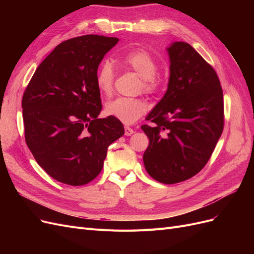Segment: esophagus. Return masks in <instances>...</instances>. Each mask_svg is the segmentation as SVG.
<instances>
[{
  "mask_svg": "<svg viewBox=\"0 0 254 254\" xmlns=\"http://www.w3.org/2000/svg\"><path fill=\"white\" fill-rule=\"evenodd\" d=\"M134 132V130L132 128H130L129 126H125V135H131Z\"/></svg>",
  "mask_w": 254,
  "mask_h": 254,
  "instance_id": "34e87169",
  "label": "esophagus"
}]
</instances>
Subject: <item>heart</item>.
<instances>
[{
    "label": "heart",
    "instance_id": "heart-1",
    "mask_svg": "<svg viewBox=\"0 0 254 254\" xmlns=\"http://www.w3.org/2000/svg\"><path fill=\"white\" fill-rule=\"evenodd\" d=\"M117 63L128 70L141 76V88L147 93H157L162 88L163 80L157 73L159 63L150 52L145 49H134L121 53L115 58ZM115 78V73L109 61H104L99 65L95 76L96 87L101 93L109 95ZM146 111V104L139 98L118 97L105 106V113L121 121L124 124H132L139 120Z\"/></svg>",
    "mask_w": 254,
    "mask_h": 254
}]
</instances>
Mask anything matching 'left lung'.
<instances>
[{
    "mask_svg": "<svg viewBox=\"0 0 254 254\" xmlns=\"http://www.w3.org/2000/svg\"><path fill=\"white\" fill-rule=\"evenodd\" d=\"M170 80L141 128L149 139L143 155L153 179L174 184L200 172L224 129V96L214 68L187 42L167 48Z\"/></svg>",
    "mask_w": 254,
    "mask_h": 254,
    "instance_id": "obj_1",
    "label": "left lung"
}]
</instances>
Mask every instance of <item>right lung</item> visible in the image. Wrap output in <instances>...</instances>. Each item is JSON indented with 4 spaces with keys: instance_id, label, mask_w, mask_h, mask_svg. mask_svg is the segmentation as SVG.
I'll use <instances>...</instances> for the list:
<instances>
[{
    "instance_id": "obj_1",
    "label": "right lung",
    "mask_w": 254,
    "mask_h": 254,
    "mask_svg": "<svg viewBox=\"0 0 254 254\" xmlns=\"http://www.w3.org/2000/svg\"><path fill=\"white\" fill-rule=\"evenodd\" d=\"M119 39L86 35L61 42L37 67L22 98L25 141L55 180L78 187L102 172L109 145L124 134L112 117L98 119L99 64Z\"/></svg>"
}]
</instances>
